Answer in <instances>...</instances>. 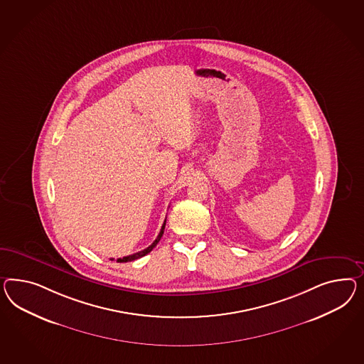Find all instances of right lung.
<instances>
[{"label": "right lung", "mask_w": 364, "mask_h": 364, "mask_svg": "<svg viewBox=\"0 0 364 364\" xmlns=\"http://www.w3.org/2000/svg\"><path fill=\"white\" fill-rule=\"evenodd\" d=\"M164 228H166V221H164V224L161 226L160 233H159V236L156 237V240H155L151 245L148 246L147 249H144V250H141V252H138V253H134V255H131V256L118 258V262H129V261H135V259H138V258H141V257L148 255V253H149V252H151V250L157 245V242L160 241V238H161L163 233H164Z\"/></svg>", "instance_id": "1"}]
</instances>
